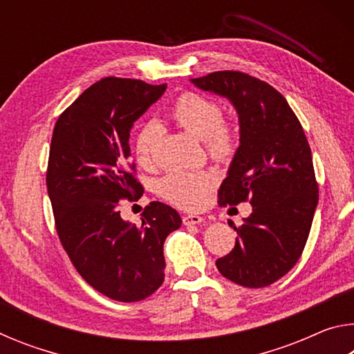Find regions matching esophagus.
I'll return each mask as SVG.
<instances>
[{"mask_svg":"<svg viewBox=\"0 0 354 354\" xmlns=\"http://www.w3.org/2000/svg\"><path fill=\"white\" fill-rule=\"evenodd\" d=\"M203 220H205V218L200 217V215H184V217H183V223H184L185 226L200 225Z\"/></svg>","mask_w":354,"mask_h":354,"instance_id":"obj_1","label":"esophagus"}]
</instances>
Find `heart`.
Here are the masks:
<instances>
[{
	"label": "heart",
	"mask_w": 354,
	"mask_h": 354,
	"mask_svg": "<svg viewBox=\"0 0 354 354\" xmlns=\"http://www.w3.org/2000/svg\"><path fill=\"white\" fill-rule=\"evenodd\" d=\"M179 127L196 139L205 140L207 153L217 160H226L234 154L239 133L231 120L221 117V107L212 98L200 93H183L171 111ZM162 129L156 122H148L136 137L137 160L148 167L154 162ZM217 178L212 171H170L160 179L158 190L162 198L183 209L200 207Z\"/></svg>",
	"instance_id": "heart-1"
}]
</instances>
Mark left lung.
<instances>
[{
  "label": "left lung",
  "instance_id": "8db88e82",
  "mask_svg": "<svg viewBox=\"0 0 354 354\" xmlns=\"http://www.w3.org/2000/svg\"><path fill=\"white\" fill-rule=\"evenodd\" d=\"M227 98L241 124V145L218 190L220 205L250 200L230 254L218 272L243 287H266L295 266L306 245L319 203L313 154L299 120L270 84L242 71H214L190 80Z\"/></svg>",
  "mask_w": 354,
  "mask_h": 354
}]
</instances>
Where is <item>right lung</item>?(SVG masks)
<instances>
[{
	"label": "right lung",
	"instance_id": "obj_1",
	"mask_svg": "<svg viewBox=\"0 0 354 354\" xmlns=\"http://www.w3.org/2000/svg\"><path fill=\"white\" fill-rule=\"evenodd\" d=\"M167 84L103 77L59 115L46 189L57 236L77 273L115 301H140L165 277L164 242L181 217L153 201L136 226L120 217V200L143 194L129 156V131Z\"/></svg>",
	"mask_w": 354,
	"mask_h": 354
}]
</instances>
